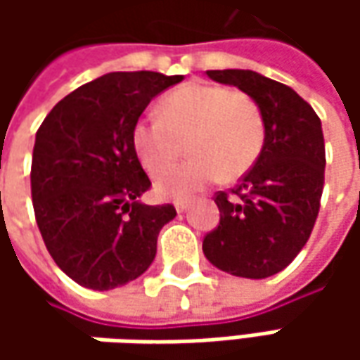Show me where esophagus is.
Segmentation results:
<instances>
[{
	"instance_id": "1",
	"label": "esophagus",
	"mask_w": 360,
	"mask_h": 360,
	"mask_svg": "<svg viewBox=\"0 0 360 360\" xmlns=\"http://www.w3.org/2000/svg\"><path fill=\"white\" fill-rule=\"evenodd\" d=\"M174 206H176V212H178V214H182V212H186L188 210V204L186 202H174Z\"/></svg>"
}]
</instances>
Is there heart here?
<instances>
[{
    "label": "heart",
    "mask_w": 360,
    "mask_h": 360,
    "mask_svg": "<svg viewBox=\"0 0 360 360\" xmlns=\"http://www.w3.org/2000/svg\"><path fill=\"white\" fill-rule=\"evenodd\" d=\"M160 118H142L131 130V144L150 174H160L181 153L182 141L193 158L166 171L156 192L168 200H188L220 180L244 174L264 144V120L244 91L192 82L166 94Z\"/></svg>",
    "instance_id": "obj_1"
}]
</instances>
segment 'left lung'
Returning <instances> with one entry per match:
<instances>
[{"mask_svg":"<svg viewBox=\"0 0 360 360\" xmlns=\"http://www.w3.org/2000/svg\"><path fill=\"white\" fill-rule=\"evenodd\" d=\"M206 76L250 96L264 120V144L232 192L214 196L218 229L202 242L216 269L269 278L302 250L319 216L325 184L321 120L297 91L252 70H210Z\"/></svg>","mask_w":360,"mask_h":360,"instance_id":"left-lung-1","label":"left lung"}]
</instances>
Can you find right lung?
Wrapping results in <instances>:
<instances>
[{"instance_id": "obj_1", "label": "right lung", "mask_w": 360, "mask_h": 360, "mask_svg": "<svg viewBox=\"0 0 360 360\" xmlns=\"http://www.w3.org/2000/svg\"><path fill=\"white\" fill-rule=\"evenodd\" d=\"M184 79L112 72L53 105L35 134L32 198L56 264L77 284L110 290L150 269L172 204L148 206L150 178L131 144L146 105Z\"/></svg>"}]
</instances>
